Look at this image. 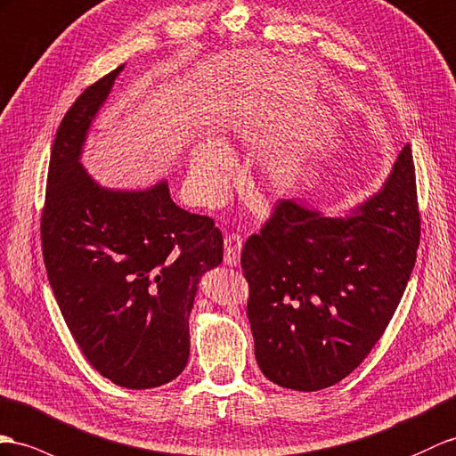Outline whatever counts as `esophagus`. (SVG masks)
<instances>
[{
  "label": "esophagus",
  "mask_w": 456,
  "mask_h": 456,
  "mask_svg": "<svg viewBox=\"0 0 456 456\" xmlns=\"http://www.w3.org/2000/svg\"><path fill=\"white\" fill-rule=\"evenodd\" d=\"M241 257V236L228 234L224 238V263L228 266H238Z\"/></svg>",
  "instance_id": "34e87169"
}]
</instances>
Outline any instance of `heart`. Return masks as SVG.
Masks as SVG:
<instances>
[{
  "instance_id": "heart-1",
  "label": "heart",
  "mask_w": 456,
  "mask_h": 456,
  "mask_svg": "<svg viewBox=\"0 0 456 456\" xmlns=\"http://www.w3.org/2000/svg\"><path fill=\"white\" fill-rule=\"evenodd\" d=\"M232 174H234V157L224 142L207 139L195 144L190 157V185L193 195L203 205L218 203L226 193ZM305 175L304 154L288 152L271 162L265 172V183L273 193H288Z\"/></svg>"
}]
</instances>
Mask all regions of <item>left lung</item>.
<instances>
[{
    "label": "left lung",
    "instance_id": "left-lung-1",
    "mask_svg": "<svg viewBox=\"0 0 456 456\" xmlns=\"http://www.w3.org/2000/svg\"><path fill=\"white\" fill-rule=\"evenodd\" d=\"M419 213L410 144L346 216L274 207L241 253L255 360L266 379L312 393L350 375L381 338L416 263Z\"/></svg>",
    "mask_w": 456,
    "mask_h": 456
}]
</instances>
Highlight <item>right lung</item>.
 I'll use <instances>...</instances> for the list:
<instances>
[{
	"mask_svg": "<svg viewBox=\"0 0 456 456\" xmlns=\"http://www.w3.org/2000/svg\"><path fill=\"white\" fill-rule=\"evenodd\" d=\"M121 69L85 88L55 133L42 253L85 358L119 387L152 388L187 365L193 299L222 263V234L213 218L177 207L166 180L108 190L83 168L88 129Z\"/></svg>",
	"mask_w": 456,
	"mask_h": 456,
	"instance_id": "right-lung-1",
	"label": "right lung"
}]
</instances>
